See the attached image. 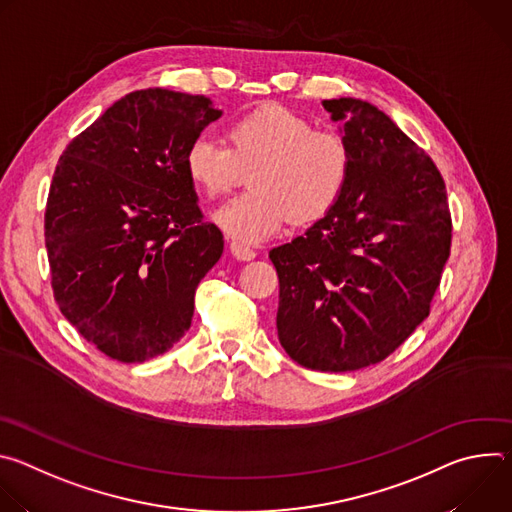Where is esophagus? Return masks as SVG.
Returning <instances> with one entry per match:
<instances>
[{
  "mask_svg": "<svg viewBox=\"0 0 512 512\" xmlns=\"http://www.w3.org/2000/svg\"><path fill=\"white\" fill-rule=\"evenodd\" d=\"M231 253L239 259V261H251V259H255V249H251V247H247V245H243V243H239V241H233L231 243Z\"/></svg>",
  "mask_w": 512,
  "mask_h": 512,
  "instance_id": "34e87169",
  "label": "esophagus"
}]
</instances>
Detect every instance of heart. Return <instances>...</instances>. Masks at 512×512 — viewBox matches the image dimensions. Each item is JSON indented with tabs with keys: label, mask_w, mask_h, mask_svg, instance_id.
Wrapping results in <instances>:
<instances>
[{
	"label": "heart",
	"mask_w": 512,
	"mask_h": 512,
	"mask_svg": "<svg viewBox=\"0 0 512 512\" xmlns=\"http://www.w3.org/2000/svg\"><path fill=\"white\" fill-rule=\"evenodd\" d=\"M190 182L208 198L227 194L251 170V192L212 212L214 225L239 243L255 245L281 233L294 218L306 225L326 216L342 198L352 154L342 135L314 131L302 115L267 105L229 127V148L208 135L188 145Z\"/></svg>",
	"instance_id": "1"
}]
</instances>
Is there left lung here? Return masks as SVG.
I'll use <instances>...</instances> for the list:
<instances>
[{
    "mask_svg": "<svg viewBox=\"0 0 512 512\" xmlns=\"http://www.w3.org/2000/svg\"><path fill=\"white\" fill-rule=\"evenodd\" d=\"M322 105L350 148V180L269 259L283 350L306 369L346 373L387 358L429 316L452 218L440 172L389 115L352 97Z\"/></svg>",
    "mask_w": 512,
    "mask_h": 512,
    "instance_id": "1",
    "label": "left lung"
}]
</instances>
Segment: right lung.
Instances as JSON below:
<instances>
[{
	"mask_svg": "<svg viewBox=\"0 0 512 512\" xmlns=\"http://www.w3.org/2000/svg\"><path fill=\"white\" fill-rule=\"evenodd\" d=\"M223 115L204 95L133 91L72 139L44 216L54 298L91 344L121 362L170 350L194 291L223 255L202 223L188 145Z\"/></svg>",
	"mask_w": 512,
	"mask_h": 512,
	"instance_id": "right-lung-1",
	"label": "right lung"
}]
</instances>
